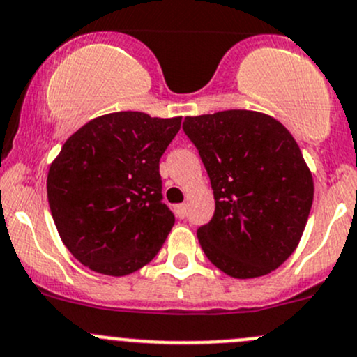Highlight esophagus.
Returning a JSON list of instances; mask_svg holds the SVG:
<instances>
[{"label":"esophagus","mask_w":357,"mask_h":357,"mask_svg":"<svg viewBox=\"0 0 357 357\" xmlns=\"http://www.w3.org/2000/svg\"><path fill=\"white\" fill-rule=\"evenodd\" d=\"M174 213H176V217H179V219H185V217H186V205L185 204L174 205Z\"/></svg>","instance_id":"obj_1"}]
</instances>
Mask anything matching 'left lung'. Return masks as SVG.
<instances>
[{"label": "left lung", "instance_id": "1", "mask_svg": "<svg viewBox=\"0 0 357 357\" xmlns=\"http://www.w3.org/2000/svg\"><path fill=\"white\" fill-rule=\"evenodd\" d=\"M200 153L215 212L197 236L227 275L253 279L279 268L305 231L313 178L292 135L277 119L245 109L185 118Z\"/></svg>", "mask_w": 357, "mask_h": 357}]
</instances>
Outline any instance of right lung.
Returning a JSON list of instances; mask_svg holds the SVG:
<instances>
[{"mask_svg":"<svg viewBox=\"0 0 357 357\" xmlns=\"http://www.w3.org/2000/svg\"><path fill=\"white\" fill-rule=\"evenodd\" d=\"M179 128L181 118L121 111L65 142L47 174V200L63 243L85 267L121 277L159 253L174 226L159 160Z\"/></svg>","mask_w":357,"mask_h":357,"instance_id":"1","label":"right lung"}]
</instances>
